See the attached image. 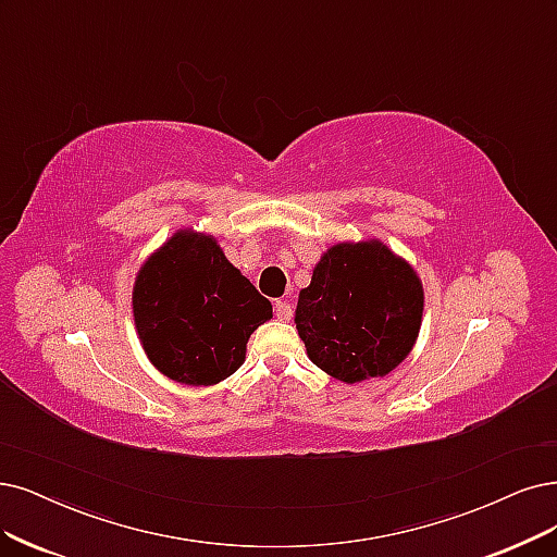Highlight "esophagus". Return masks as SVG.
I'll return each instance as SVG.
<instances>
[{
  "label": "esophagus",
  "instance_id": "obj_1",
  "mask_svg": "<svg viewBox=\"0 0 557 557\" xmlns=\"http://www.w3.org/2000/svg\"><path fill=\"white\" fill-rule=\"evenodd\" d=\"M275 317H277L280 321H289V319L294 317L292 302H289V300H277V302H275Z\"/></svg>",
  "mask_w": 557,
  "mask_h": 557
}]
</instances>
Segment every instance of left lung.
Instances as JSON below:
<instances>
[{"label": "left lung", "mask_w": 557, "mask_h": 557, "mask_svg": "<svg viewBox=\"0 0 557 557\" xmlns=\"http://www.w3.org/2000/svg\"><path fill=\"white\" fill-rule=\"evenodd\" d=\"M424 310L418 273L381 240L337 243L298 296L307 356L344 383L385 376L413 348Z\"/></svg>", "instance_id": "1"}]
</instances>
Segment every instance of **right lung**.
<instances>
[{
  "mask_svg": "<svg viewBox=\"0 0 557 557\" xmlns=\"http://www.w3.org/2000/svg\"><path fill=\"white\" fill-rule=\"evenodd\" d=\"M133 314L158 372L185 385H215L243 364L247 339L273 319V305L213 236L181 230L139 268Z\"/></svg>",
  "mask_w": 557,
  "mask_h": 557,
  "instance_id": "1",
  "label": "right lung"
}]
</instances>
